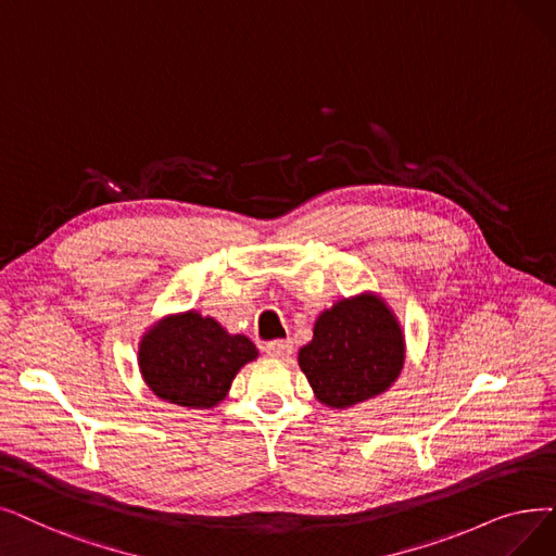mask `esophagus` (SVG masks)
Listing matches in <instances>:
<instances>
[{
    "label": "esophagus",
    "instance_id": "esophagus-1",
    "mask_svg": "<svg viewBox=\"0 0 556 556\" xmlns=\"http://www.w3.org/2000/svg\"><path fill=\"white\" fill-rule=\"evenodd\" d=\"M265 354L273 358H288L293 354V345H291V341H270L268 345H265Z\"/></svg>",
    "mask_w": 556,
    "mask_h": 556
}]
</instances>
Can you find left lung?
<instances>
[{
	"label": "left lung",
	"mask_w": 556,
	"mask_h": 556,
	"mask_svg": "<svg viewBox=\"0 0 556 556\" xmlns=\"http://www.w3.org/2000/svg\"><path fill=\"white\" fill-rule=\"evenodd\" d=\"M298 361L323 404L348 408L377 397L400 377L404 333L383 300L364 293L320 313Z\"/></svg>",
	"instance_id": "left-lung-1"
}]
</instances>
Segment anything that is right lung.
<instances>
[{
	"mask_svg": "<svg viewBox=\"0 0 556 556\" xmlns=\"http://www.w3.org/2000/svg\"><path fill=\"white\" fill-rule=\"evenodd\" d=\"M258 356L243 333L188 311L167 316L142 336L138 366L144 383L165 402L211 408L225 400L238 370Z\"/></svg>",
	"mask_w": 556,
	"mask_h": 556,
	"instance_id": "add662e5",
	"label": "right lung"
}]
</instances>
